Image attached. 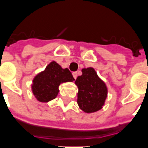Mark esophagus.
Wrapping results in <instances>:
<instances>
[{
	"mask_svg": "<svg viewBox=\"0 0 148 148\" xmlns=\"http://www.w3.org/2000/svg\"><path fill=\"white\" fill-rule=\"evenodd\" d=\"M72 74H73V77H74V79H76V78H77V72H73V73H72Z\"/></svg>",
	"mask_w": 148,
	"mask_h": 148,
	"instance_id": "34e87169",
	"label": "esophagus"
}]
</instances>
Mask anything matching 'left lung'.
<instances>
[{"label":"left lung","instance_id":"left-lung-1","mask_svg":"<svg viewBox=\"0 0 148 148\" xmlns=\"http://www.w3.org/2000/svg\"><path fill=\"white\" fill-rule=\"evenodd\" d=\"M75 84L78 88L77 104L85 113H93L100 110L108 96V88L92 67L82 70Z\"/></svg>","mask_w":148,"mask_h":148}]
</instances>
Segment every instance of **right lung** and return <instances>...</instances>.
<instances>
[{
    "instance_id": "1",
    "label": "right lung",
    "mask_w": 148,
    "mask_h": 148,
    "mask_svg": "<svg viewBox=\"0 0 148 148\" xmlns=\"http://www.w3.org/2000/svg\"><path fill=\"white\" fill-rule=\"evenodd\" d=\"M73 81L74 78L68 69H63L52 61L33 80V94L38 101L47 103L57 96L60 84Z\"/></svg>"
}]
</instances>
